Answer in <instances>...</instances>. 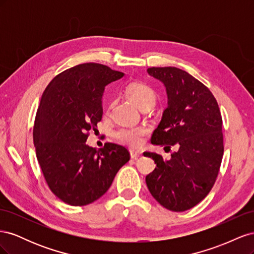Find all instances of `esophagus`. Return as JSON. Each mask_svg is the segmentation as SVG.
Wrapping results in <instances>:
<instances>
[{
    "label": "esophagus",
    "mask_w": 254,
    "mask_h": 254,
    "mask_svg": "<svg viewBox=\"0 0 254 254\" xmlns=\"http://www.w3.org/2000/svg\"><path fill=\"white\" fill-rule=\"evenodd\" d=\"M140 156H141L140 151L134 150V149H130V157H131V159H137Z\"/></svg>",
    "instance_id": "1"
}]
</instances>
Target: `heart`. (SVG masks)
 Masks as SVG:
<instances>
[{
  "instance_id": "1",
  "label": "heart",
  "mask_w": 254,
  "mask_h": 254,
  "mask_svg": "<svg viewBox=\"0 0 254 254\" xmlns=\"http://www.w3.org/2000/svg\"><path fill=\"white\" fill-rule=\"evenodd\" d=\"M126 94L142 110L145 107H152L156 103V93L149 86L143 82H131L126 88ZM145 131L142 128H121L115 136L130 146L141 145Z\"/></svg>"
}]
</instances>
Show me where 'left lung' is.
<instances>
[{
  "label": "left lung",
  "instance_id": "8db88e82",
  "mask_svg": "<svg viewBox=\"0 0 254 254\" xmlns=\"http://www.w3.org/2000/svg\"><path fill=\"white\" fill-rule=\"evenodd\" d=\"M147 73L163 83L167 107L151 143L165 148L177 145L170 160L144 152L157 167L146 176L152 197L167 210L183 212L210 193L224 155L222 120L216 99L203 83L175 66L149 67Z\"/></svg>",
  "mask_w": 254,
  "mask_h": 254
}]
</instances>
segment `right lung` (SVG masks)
Returning <instances> with one entry per match:
<instances>
[{
	"mask_svg": "<svg viewBox=\"0 0 254 254\" xmlns=\"http://www.w3.org/2000/svg\"><path fill=\"white\" fill-rule=\"evenodd\" d=\"M124 75L82 64L57 75L43 92L33 132L37 159L51 190L67 204L101 198L130 159L121 145L106 143L97 150L86 144L87 132L102 120L106 86Z\"/></svg>",
	"mask_w": 254,
	"mask_h": 254,
	"instance_id": "add662e5",
	"label": "right lung"
}]
</instances>
